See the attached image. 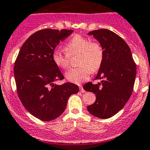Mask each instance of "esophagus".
<instances>
[{
    "label": "esophagus",
    "mask_w": 150,
    "mask_h": 150,
    "mask_svg": "<svg viewBox=\"0 0 150 150\" xmlns=\"http://www.w3.org/2000/svg\"><path fill=\"white\" fill-rule=\"evenodd\" d=\"M79 90H80V91L82 93H85V90H84L83 87H82V85H79Z\"/></svg>",
    "instance_id": "1"
}]
</instances>
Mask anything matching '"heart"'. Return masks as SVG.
I'll return each instance as SVG.
<instances>
[{
	"mask_svg": "<svg viewBox=\"0 0 150 150\" xmlns=\"http://www.w3.org/2000/svg\"><path fill=\"white\" fill-rule=\"evenodd\" d=\"M66 53L54 50L52 59L56 65L61 68H67L70 65L71 57L79 55L77 65L79 67L71 68L65 74V77L73 83H81L87 80L91 73L97 72L103 63L105 52L101 44L92 42L81 35H74L65 45Z\"/></svg>",
	"mask_w": 150,
	"mask_h": 150,
	"instance_id": "heart-1",
	"label": "heart"
}]
</instances>
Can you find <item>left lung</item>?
Masks as SVG:
<instances>
[{
	"label": "left lung",
	"mask_w": 150,
	"mask_h": 150,
	"mask_svg": "<svg viewBox=\"0 0 150 150\" xmlns=\"http://www.w3.org/2000/svg\"><path fill=\"white\" fill-rule=\"evenodd\" d=\"M100 42L105 52L103 63L95 79L102 82L83 86L96 94V102L87 108L88 112L100 119H108L122 109L133 91L136 64L130 48L125 40L110 30L101 28L88 33Z\"/></svg>",
	"instance_id": "obj_1"
}]
</instances>
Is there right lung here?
<instances>
[{"label":"right lung","mask_w":150,"mask_h":150,"mask_svg":"<svg viewBox=\"0 0 150 150\" xmlns=\"http://www.w3.org/2000/svg\"><path fill=\"white\" fill-rule=\"evenodd\" d=\"M73 30L41 29L25 41L14 66L17 93L24 108L44 122L57 119L65 110L70 96L79 92L71 82L54 84L64 76L52 59L57 45Z\"/></svg>","instance_id":"1"}]
</instances>
